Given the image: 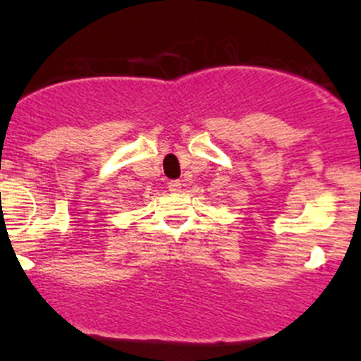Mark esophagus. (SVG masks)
<instances>
[{
	"label": "esophagus",
	"instance_id": "1",
	"mask_svg": "<svg viewBox=\"0 0 361 361\" xmlns=\"http://www.w3.org/2000/svg\"><path fill=\"white\" fill-rule=\"evenodd\" d=\"M168 188H169V192H180L181 190V181L180 180H171L168 183Z\"/></svg>",
	"mask_w": 361,
	"mask_h": 361
}]
</instances>
